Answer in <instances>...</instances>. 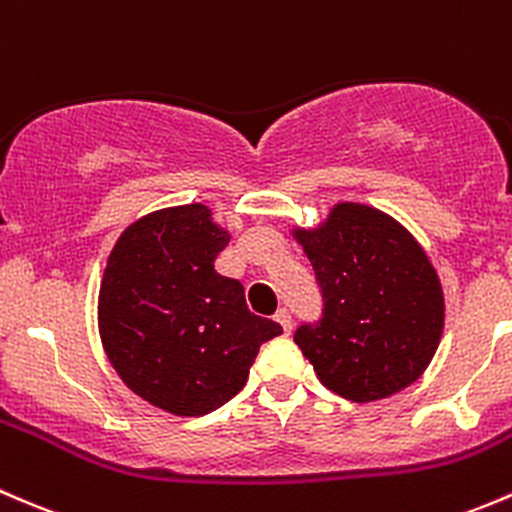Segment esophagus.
<instances>
[{"label": "esophagus", "mask_w": 512, "mask_h": 512, "mask_svg": "<svg viewBox=\"0 0 512 512\" xmlns=\"http://www.w3.org/2000/svg\"><path fill=\"white\" fill-rule=\"evenodd\" d=\"M273 318H276L278 323H281V328L286 330V333H291V328H293V315H291V310H288V308H278V313L273 315Z\"/></svg>", "instance_id": "1"}]
</instances>
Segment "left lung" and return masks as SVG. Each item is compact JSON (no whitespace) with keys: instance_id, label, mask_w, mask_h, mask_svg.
I'll return each instance as SVG.
<instances>
[{"instance_id":"1","label":"left lung","mask_w":512,"mask_h":512,"mask_svg":"<svg viewBox=\"0 0 512 512\" xmlns=\"http://www.w3.org/2000/svg\"><path fill=\"white\" fill-rule=\"evenodd\" d=\"M295 239L313 263L323 315L300 323L293 340L320 382L352 402L416 382L439 347L444 293L414 236L379 209L337 204Z\"/></svg>"}]
</instances>
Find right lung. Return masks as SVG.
Wrapping results in <instances>:
<instances>
[{
    "label": "right lung",
    "instance_id": "obj_1",
    "mask_svg": "<svg viewBox=\"0 0 512 512\" xmlns=\"http://www.w3.org/2000/svg\"><path fill=\"white\" fill-rule=\"evenodd\" d=\"M229 234L204 204L162 209L123 231L105 266V355L138 397L202 416L244 389L258 347L283 328L246 308L244 286L214 271Z\"/></svg>",
    "mask_w": 512,
    "mask_h": 512
}]
</instances>
